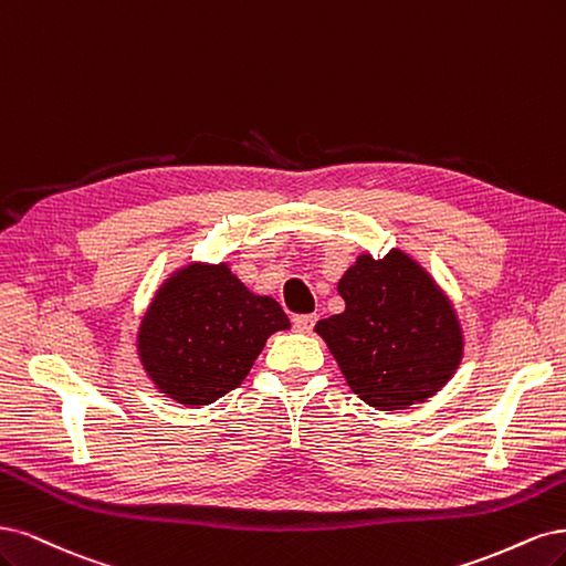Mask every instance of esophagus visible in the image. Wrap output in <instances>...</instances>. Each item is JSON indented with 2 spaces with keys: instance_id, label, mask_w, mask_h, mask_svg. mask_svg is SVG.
<instances>
[{
  "instance_id": "34e87169",
  "label": "esophagus",
  "mask_w": 566,
  "mask_h": 566,
  "mask_svg": "<svg viewBox=\"0 0 566 566\" xmlns=\"http://www.w3.org/2000/svg\"><path fill=\"white\" fill-rule=\"evenodd\" d=\"M291 322H294V329L296 332H313V326L317 322V315H296Z\"/></svg>"
}]
</instances>
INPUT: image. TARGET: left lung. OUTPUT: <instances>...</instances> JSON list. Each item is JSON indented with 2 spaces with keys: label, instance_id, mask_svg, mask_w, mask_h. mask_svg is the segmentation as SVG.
I'll use <instances>...</instances> for the list:
<instances>
[{
  "label": "left lung",
  "instance_id": "left-lung-1",
  "mask_svg": "<svg viewBox=\"0 0 566 566\" xmlns=\"http://www.w3.org/2000/svg\"><path fill=\"white\" fill-rule=\"evenodd\" d=\"M340 315L319 319L350 390L380 411L426 402L459 369L463 332L453 305L407 253H361L338 282Z\"/></svg>",
  "mask_w": 566,
  "mask_h": 566
}]
</instances>
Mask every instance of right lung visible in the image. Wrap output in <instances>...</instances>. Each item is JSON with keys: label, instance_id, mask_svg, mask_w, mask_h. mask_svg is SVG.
Here are the masks:
<instances>
[{"label": "right lung", "instance_id": "obj_1", "mask_svg": "<svg viewBox=\"0 0 566 566\" xmlns=\"http://www.w3.org/2000/svg\"><path fill=\"white\" fill-rule=\"evenodd\" d=\"M282 329L289 317L275 298L251 294L226 263H192L155 294L138 355L157 390L205 407L242 386L268 336Z\"/></svg>", "mask_w": 566, "mask_h": 566}]
</instances>
